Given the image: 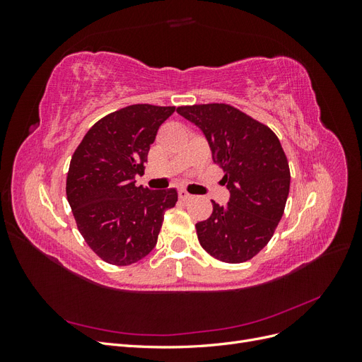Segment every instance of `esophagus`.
<instances>
[{
    "label": "esophagus",
    "instance_id": "esophagus-1",
    "mask_svg": "<svg viewBox=\"0 0 362 362\" xmlns=\"http://www.w3.org/2000/svg\"><path fill=\"white\" fill-rule=\"evenodd\" d=\"M178 196H180V201H182V202L192 199V194L187 193L185 190H180V192H178Z\"/></svg>",
    "mask_w": 362,
    "mask_h": 362
}]
</instances>
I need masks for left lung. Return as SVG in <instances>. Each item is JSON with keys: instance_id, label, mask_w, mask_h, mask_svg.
Returning a JSON list of instances; mask_svg holds the SVG:
<instances>
[{"instance_id": "obj_1", "label": "left lung", "mask_w": 362, "mask_h": 362, "mask_svg": "<svg viewBox=\"0 0 362 362\" xmlns=\"http://www.w3.org/2000/svg\"><path fill=\"white\" fill-rule=\"evenodd\" d=\"M177 113L198 125L231 193L226 205L196 223L201 246L223 262L254 258L275 234L290 192L286 152L273 131L229 104L181 105Z\"/></svg>"}]
</instances>
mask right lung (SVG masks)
<instances>
[{
  "label": "right lung",
  "mask_w": 362,
  "mask_h": 362,
  "mask_svg": "<svg viewBox=\"0 0 362 362\" xmlns=\"http://www.w3.org/2000/svg\"><path fill=\"white\" fill-rule=\"evenodd\" d=\"M175 107L133 104L87 131L71 158L66 196L84 242L103 261L129 266L157 245L164 211L178 193L136 185L149 146Z\"/></svg>",
  "instance_id": "obj_1"
}]
</instances>
